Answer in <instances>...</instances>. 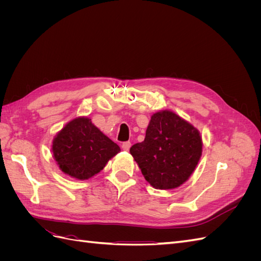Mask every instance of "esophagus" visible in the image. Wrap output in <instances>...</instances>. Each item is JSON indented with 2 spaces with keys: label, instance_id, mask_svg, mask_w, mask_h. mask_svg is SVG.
Masks as SVG:
<instances>
[{
  "label": "esophagus",
  "instance_id": "esophagus-1",
  "mask_svg": "<svg viewBox=\"0 0 261 261\" xmlns=\"http://www.w3.org/2000/svg\"><path fill=\"white\" fill-rule=\"evenodd\" d=\"M130 145H132V144L129 143V141H125V143L122 144V149L125 150V151H128L129 148H130Z\"/></svg>",
  "mask_w": 261,
  "mask_h": 261
}]
</instances>
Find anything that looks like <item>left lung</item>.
Here are the masks:
<instances>
[{"instance_id":"obj_1","label":"left lung","mask_w":261,"mask_h":261,"mask_svg":"<svg viewBox=\"0 0 261 261\" xmlns=\"http://www.w3.org/2000/svg\"><path fill=\"white\" fill-rule=\"evenodd\" d=\"M129 151L150 185L173 189L192 175L201 156L202 140L192 124L165 110L151 116L145 140Z\"/></svg>"}]
</instances>
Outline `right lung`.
<instances>
[{
    "label": "right lung",
    "instance_id": "obj_1",
    "mask_svg": "<svg viewBox=\"0 0 261 261\" xmlns=\"http://www.w3.org/2000/svg\"><path fill=\"white\" fill-rule=\"evenodd\" d=\"M52 151L62 172L74 178L88 179L103 169L121 149L90 118L77 117L55 136Z\"/></svg>",
    "mask_w": 261,
    "mask_h": 261
}]
</instances>
